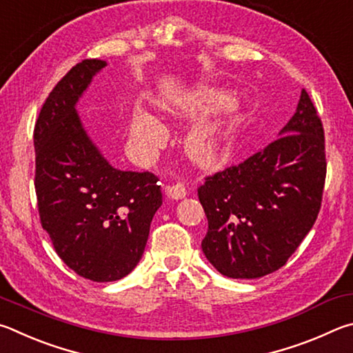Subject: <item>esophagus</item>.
<instances>
[{
	"label": "esophagus",
	"instance_id": "34e87169",
	"mask_svg": "<svg viewBox=\"0 0 353 353\" xmlns=\"http://www.w3.org/2000/svg\"><path fill=\"white\" fill-rule=\"evenodd\" d=\"M165 192L173 200H181V199H184V196H186L188 190H186V188H184V184L175 183V184H172V186H167Z\"/></svg>",
	"mask_w": 353,
	"mask_h": 353
}]
</instances>
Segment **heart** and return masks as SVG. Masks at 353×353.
Segmentation results:
<instances>
[{"instance_id":"heart-1","label":"heart","mask_w":353,"mask_h":353,"mask_svg":"<svg viewBox=\"0 0 353 353\" xmlns=\"http://www.w3.org/2000/svg\"><path fill=\"white\" fill-rule=\"evenodd\" d=\"M230 102V97L219 92H209L206 96H201L195 102L194 108H190V113L200 114L211 113L217 110L221 105ZM133 136L134 139L145 145H153L163 136V127L159 125L158 121H154L152 116L141 113L136 116L133 122ZM188 152L196 163L201 165H217L221 163L230 153L231 148V130L201 125L196 127L192 133L189 134L186 142Z\"/></svg>"}]
</instances>
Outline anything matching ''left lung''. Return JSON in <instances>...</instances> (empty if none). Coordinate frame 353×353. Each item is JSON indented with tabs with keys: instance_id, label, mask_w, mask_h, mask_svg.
Listing matches in <instances>:
<instances>
[{
	"instance_id": "8db88e82",
	"label": "left lung",
	"mask_w": 353,
	"mask_h": 353,
	"mask_svg": "<svg viewBox=\"0 0 353 353\" xmlns=\"http://www.w3.org/2000/svg\"><path fill=\"white\" fill-rule=\"evenodd\" d=\"M281 136L242 163L205 178L201 248L223 276L256 279L287 263L318 219L327 161L324 127L302 90Z\"/></svg>"
}]
</instances>
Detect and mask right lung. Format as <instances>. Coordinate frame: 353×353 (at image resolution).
<instances>
[{
    "label": "right lung",
    "mask_w": 353,
    "mask_h": 353,
    "mask_svg": "<svg viewBox=\"0 0 353 353\" xmlns=\"http://www.w3.org/2000/svg\"><path fill=\"white\" fill-rule=\"evenodd\" d=\"M105 65L86 59L72 66L49 92L34 128L41 226L61 261L94 282L119 281L138 265L163 205L158 176L111 167L79 119V97Z\"/></svg>",
    "instance_id": "add662e5"
}]
</instances>
